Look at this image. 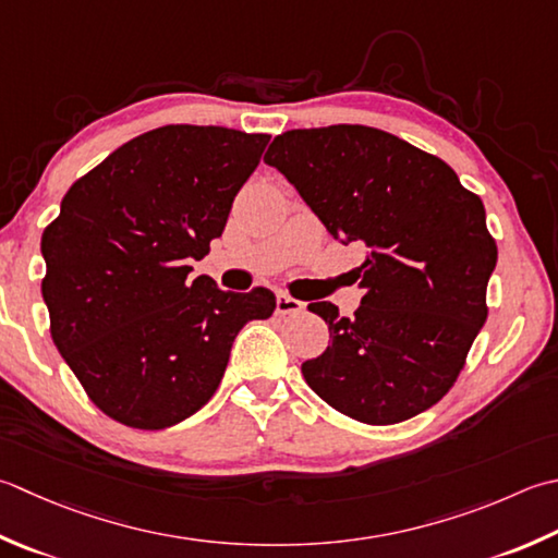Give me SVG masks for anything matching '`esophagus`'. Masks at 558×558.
Segmentation results:
<instances>
[{
    "label": "esophagus",
    "instance_id": "obj_1",
    "mask_svg": "<svg viewBox=\"0 0 558 558\" xmlns=\"http://www.w3.org/2000/svg\"><path fill=\"white\" fill-rule=\"evenodd\" d=\"M302 310H304V304L300 300H294L292 294H288V292H278V298H276V312L278 314H298Z\"/></svg>",
    "mask_w": 558,
    "mask_h": 558
}]
</instances>
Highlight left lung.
Returning <instances> with one entry per match:
<instances>
[{
  "label": "left lung",
  "instance_id": "left-lung-1",
  "mask_svg": "<svg viewBox=\"0 0 558 558\" xmlns=\"http://www.w3.org/2000/svg\"><path fill=\"white\" fill-rule=\"evenodd\" d=\"M264 161L333 239L365 248V298L351 319L331 302L310 304L331 343L302 363L307 385L369 425L430 409L460 377L488 316L498 248L482 198L442 159L367 125L288 130Z\"/></svg>",
  "mask_w": 558,
  "mask_h": 558
}]
</instances>
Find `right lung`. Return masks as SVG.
<instances>
[{"label": "right lung", "mask_w": 558, "mask_h": 558, "mask_svg": "<svg viewBox=\"0 0 558 558\" xmlns=\"http://www.w3.org/2000/svg\"><path fill=\"white\" fill-rule=\"evenodd\" d=\"M268 140L217 125L149 130L74 181L43 232L50 336L113 421L161 430L193 416L220 387L242 326L276 310L266 288L189 280Z\"/></svg>", "instance_id": "1"}]
</instances>
